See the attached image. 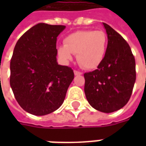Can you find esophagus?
Listing matches in <instances>:
<instances>
[{
	"instance_id": "1",
	"label": "esophagus",
	"mask_w": 146,
	"mask_h": 146,
	"mask_svg": "<svg viewBox=\"0 0 146 146\" xmlns=\"http://www.w3.org/2000/svg\"><path fill=\"white\" fill-rule=\"evenodd\" d=\"M73 72H74V75H75V76H79V75H82V73H80V72L77 71V70H74Z\"/></svg>"
}]
</instances>
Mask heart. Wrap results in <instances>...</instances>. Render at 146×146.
I'll use <instances>...</instances> for the list:
<instances>
[{
    "mask_svg": "<svg viewBox=\"0 0 146 146\" xmlns=\"http://www.w3.org/2000/svg\"><path fill=\"white\" fill-rule=\"evenodd\" d=\"M107 44V35L104 31L79 30L65 38L64 45L58 47V54L64 62H69L72 60L73 54H76L81 66L93 70L103 60Z\"/></svg>",
    "mask_w": 146,
    "mask_h": 146,
    "instance_id": "obj_1",
    "label": "heart"
}]
</instances>
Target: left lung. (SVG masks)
<instances>
[{"instance_id": "obj_1", "label": "left lung", "mask_w": 146, "mask_h": 146, "mask_svg": "<svg viewBox=\"0 0 146 146\" xmlns=\"http://www.w3.org/2000/svg\"><path fill=\"white\" fill-rule=\"evenodd\" d=\"M108 44L104 58L97 70L84 73V93L92 107L113 113L125 106L136 80L135 59L121 35L103 23Z\"/></svg>"}]
</instances>
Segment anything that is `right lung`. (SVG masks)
<instances>
[{"mask_svg":"<svg viewBox=\"0 0 146 146\" xmlns=\"http://www.w3.org/2000/svg\"><path fill=\"white\" fill-rule=\"evenodd\" d=\"M65 26L38 23L21 36L10 62V86L27 113L44 116L60 107L74 78L73 70L57 62V36Z\"/></svg>","mask_w":146,"mask_h":146,"instance_id":"1","label":"right lung"}]
</instances>
